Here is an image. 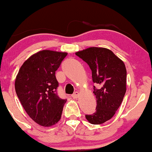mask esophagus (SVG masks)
Returning a JSON list of instances; mask_svg holds the SVG:
<instances>
[{
  "instance_id": "1",
  "label": "esophagus",
  "mask_w": 152,
  "mask_h": 152,
  "mask_svg": "<svg viewBox=\"0 0 152 152\" xmlns=\"http://www.w3.org/2000/svg\"><path fill=\"white\" fill-rule=\"evenodd\" d=\"M71 96H72L73 99H77L78 96H79V92H78V91H75L73 94H72Z\"/></svg>"
}]
</instances>
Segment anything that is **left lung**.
Here are the masks:
<instances>
[{
  "mask_svg": "<svg viewBox=\"0 0 152 152\" xmlns=\"http://www.w3.org/2000/svg\"><path fill=\"white\" fill-rule=\"evenodd\" d=\"M76 56L87 63L91 70L94 94L96 98V111L85 115L94 125L102 124L115 115L126 91L125 65L111 50L91 47L78 51Z\"/></svg>",
  "mask_w": 152,
  "mask_h": 152,
  "instance_id": "obj_1",
  "label": "left lung"
}]
</instances>
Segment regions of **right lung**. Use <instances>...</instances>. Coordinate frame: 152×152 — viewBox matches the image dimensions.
I'll list each match as a JSON object with an SVG mask.
<instances>
[{"mask_svg": "<svg viewBox=\"0 0 152 152\" xmlns=\"http://www.w3.org/2000/svg\"><path fill=\"white\" fill-rule=\"evenodd\" d=\"M67 53L44 50L23 63L16 77L15 87L29 117L42 126L49 127L60 121L66 99L57 93L56 71Z\"/></svg>", "mask_w": 152, "mask_h": 152, "instance_id": "add662e5", "label": "right lung"}]
</instances>
